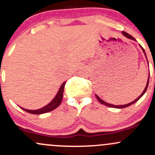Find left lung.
Here are the masks:
<instances>
[{
  "label": "left lung",
  "instance_id": "8db88e82",
  "mask_svg": "<svg viewBox=\"0 0 155 155\" xmlns=\"http://www.w3.org/2000/svg\"><path fill=\"white\" fill-rule=\"evenodd\" d=\"M122 35H123L124 36H125L126 38H129V39H132V40H133V41H136V39H135L134 38H133V37L132 36V35H130V34H128V33H125V32H124V31L122 32ZM140 48H141V49H142V51H143V52L144 53L145 57H146V58H147V54H146V52H145L144 49H143V48H142V47H141V46H140ZM147 62H148V60H147ZM148 65H149V63H148ZM149 77H148V80H147V86H146V87H145V89H144V90H143V92H142V93L140 94V96H138V97H137V98L136 99V100L133 101V102L129 103V104H127L120 105V106H116V105L110 104H108V103L105 102L104 101H103L102 99H101L100 97H99L98 96H97V95H95V97H96V98L97 99V101H98L99 102H100L101 104H104V105H105V106H108V107H111V108H126V107H127V106H131V105H132V104H135V103L137 102V101H138V100H139V99L140 98V97H142V96H143V95H144V93H145L146 91H147V87H148V85H149Z\"/></svg>",
  "mask_w": 155,
  "mask_h": 155
}]
</instances>
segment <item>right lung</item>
Returning <instances> with one entry per match:
<instances>
[{
    "label": "right lung",
    "instance_id": "obj_1",
    "mask_svg": "<svg viewBox=\"0 0 155 155\" xmlns=\"http://www.w3.org/2000/svg\"><path fill=\"white\" fill-rule=\"evenodd\" d=\"M65 83H66V81H65V82L62 84V85L60 86L59 90H58V93H57V95H55V97L53 98V100L51 101L49 104H48L47 106H44L43 108H39V109H36V110H29L22 107L20 108L24 110V111L28 112V113L33 114H41L47 113V112L52 111V110H54L56 108H58L60 105V104H61L62 100H63V91H64V87H65Z\"/></svg>",
    "mask_w": 155,
    "mask_h": 155
}]
</instances>
